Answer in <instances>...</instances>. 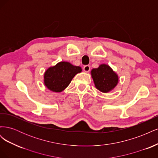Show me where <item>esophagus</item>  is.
Wrapping results in <instances>:
<instances>
[{
  "label": "esophagus",
  "instance_id": "1",
  "mask_svg": "<svg viewBox=\"0 0 158 158\" xmlns=\"http://www.w3.org/2000/svg\"><path fill=\"white\" fill-rule=\"evenodd\" d=\"M84 70L85 73H88V72L90 70V66L89 65H85L84 66Z\"/></svg>",
  "mask_w": 158,
  "mask_h": 158
}]
</instances>
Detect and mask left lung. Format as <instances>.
<instances>
[{
  "mask_svg": "<svg viewBox=\"0 0 158 158\" xmlns=\"http://www.w3.org/2000/svg\"><path fill=\"white\" fill-rule=\"evenodd\" d=\"M95 86L100 92L107 93L117 86L118 76L110 66L102 64L91 71Z\"/></svg>",
  "mask_w": 158,
  "mask_h": 158,
  "instance_id": "left-lung-1",
  "label": "left lung"
}]
</instances>
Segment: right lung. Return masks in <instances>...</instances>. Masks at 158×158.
Returning a JSON list of instances; mask_svg holds the SVG:
<instances>
[{
  "label": "right lung",
  "mask_w": 158,
  "mask_h": 158,
  "mask_svg": "<svg viewBox=\"0 0 158 158\" xmlns=\"http://www.w3.org/2000/svg\"><path fill=\"white\" fill-rule=\"evenodd\" d=\"M82 72L80 66L62 61L47 69L44 74V84L49 90L61 92L70 84L74 76Z\"/></svg>",
  "instance_id": "obj_1"
}]
</instances>
